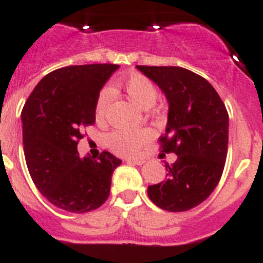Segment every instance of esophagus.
<instances>
[{"label": "esophagus", "instance_id": "1", "mask_svg": "<svg viewBox=\"0 0 263 263\" xmlns=\"http://www.w3.org/2000/svg\"><path fill=\"white\" fill-rule=\"evenodd\" d=\"M125 161L129 164H136V165H141V164L145 163L144 159H127Z\"/></svg>", "mask_w": 263, "mask_h": 263}]
</instances>
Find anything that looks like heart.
Wrapping results in <instances>:
<instances>
[{
    "instance_id": "1",
    "label": "heart",
    "mask_w": 263,
    "mask_h": 263,
    "mask_svg": "<svg viewBox=\"0 0 263 263\" xmlns=\"http://www.w3.org/2000/svg\"><path fill=\"white\" fill-rule=\"evenodd\" d=\"M119 87L124 91L129 100L141 109L154 107L157 100V88L147 77L141 74H132L119 83ZM112 92L109 88H103L98 95L95 104V116L98 120H103L111 103ZM151 132L144 128H118L107 138L108 147L118 155L134 156L139 154L141 148L147 144Z\"/></svg>"
}]
</instances>
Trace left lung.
Listing matches in <instances>:
<instances>
[{
    "label": "left lung",
    "mask_w": 263,
    "mask_h": 263,
    "mask_svg": "<svg viewBox=\"0 0 263 263\" xmlns=\"http://www.w3.org/2000/svg\"><path fill=\"white\" fill-rule=\"evenodd\" d=\"M157 84L168 102L163 152L177 155L165 163L166 177L148 186V197L170 212H185L204 202L222 175L229 140V115L206 79L176 66H136Z\"/></svg>",
    "instance_id": "obj_1"
}]
</instances>
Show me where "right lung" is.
<instances>
[{"label":"right lung","instance_id":"obj_1","mask_svg":"<svg viewBox=\"0 0 263 263\" xmlns=\"http://www.w3.org/2000/svg\"><path fill=\"white\" fill-rule=\"evenodd\" d=\"M119 65L70 66L50 72L22 109L27 170L47 201L71 213L98 209L109 196L111 177L122 160L107 151L81 157V129L95 123L98 95Z\"/></svg>","mask_w":263,"mask_h":263}]
</instances>
